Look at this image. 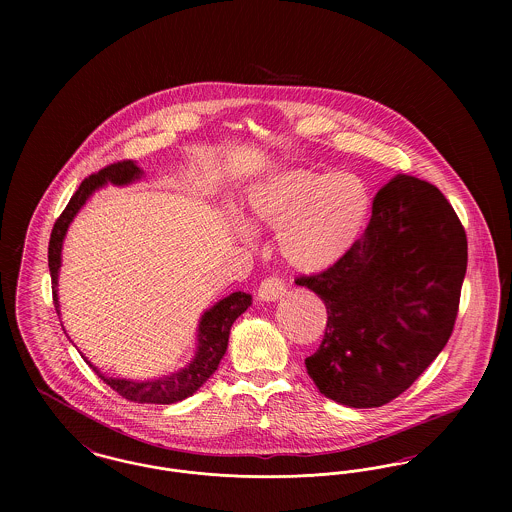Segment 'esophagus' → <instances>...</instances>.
<instances>
[{
  "mask_svg": "<svg viewBox=\"0 0 512 512\" xmlns=\"http://www.w3.org/2000/svg\"><path fill=\"white\" fill-rule=\"evenodd\" d=\"M284 292H286V284L276 276H268L261 282V286L257 290V297L261 301H276L284 295Z\"/></svg>",
  "mask_w": 512,
  "mask_h": 512,
  "instance_id": "34e87169",
  "label": "esophagus"
}]
</instances>
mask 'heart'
I'll list each match as a JSON object with an SVG mask.
<instances>
[{
    "instance_id": "b5f03b06",
    "label": "heart",
    "mask_w": 512,
    "mask_h": 512,
    "mask_svg": "<svg viewBox=\"0 0 512 512\" xmlns=\"http://www.w3.org/2000/svg\"><path fill=\"white\" fill-rule=\"evenodd\" d=\"M255 222L278 230V249L288 265L303 272L332 267L359 238L368 194L349 172H278L257 184L247 197ZM245 240L251 230L238 224Z\"/></svg>"
}]
</instances>
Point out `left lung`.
<instances>
[{
	"instance_id": "8db88e82",
	"label": "left lung",
	"mask_w": 512,
	"mask_h": 512,
	"mask_svg": "<svg viewBox=\"0 0 512 512\" xmlns=\"http://www.w3.org/2000/svg\"><path fill=\"white\" fill-rule=\"evenodd\" d=\"M468 261L463 224L430 182L397 174L363 236L332 267L297 276L328 311L305 359L328 399L374 409L413 386L453 334Z\"/></svg>"
}]
</instances>
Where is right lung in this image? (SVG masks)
Wrapping results in <instances>:
<instances>
[{"label": "right lung", "instance_id": "right-lung-1", "mask_svg": "<svg viewBox=\"0 0 512 512\" xmlns=\"http://www.w3.org/2000/svg\"><path fill=\"white\" fill-rule=\"evenodd\" d=\"M142 176V171L136 167L134 161L126 159L113 165H107L105 169L90 174L88 178L82 180L78 190L74 192L69 205L61 213V217L55 220L51 238H49L48 247V265L49 274H51V290H53V303L55 311L59 315V301H57V276H59V267H61V249H63V240L67 234L69 224L73 222L76 213L82 209V205L88 201V197L94 194L103 184L111 182L117 186L130 184ZM251 305V295L245 292L230 293L228 297L220 299L209 311L203 313L199 320L197 328V349L195 357L178 372H172L171 376H161L155 380L147 382H134V380H119V378H109L103 376L96 366L92 365L84 355V361L92 366V370L98 374L99 378L111 386L113 390L122 395L128 401L134 403H153V405H171L178 403L190 395H194L199 390L209 376L217 370L220 359L226 353L228 347V336L234 320L247 311Z\"/></svg>", "mask_w": 512, "mask_h": 512}]
</instances>
